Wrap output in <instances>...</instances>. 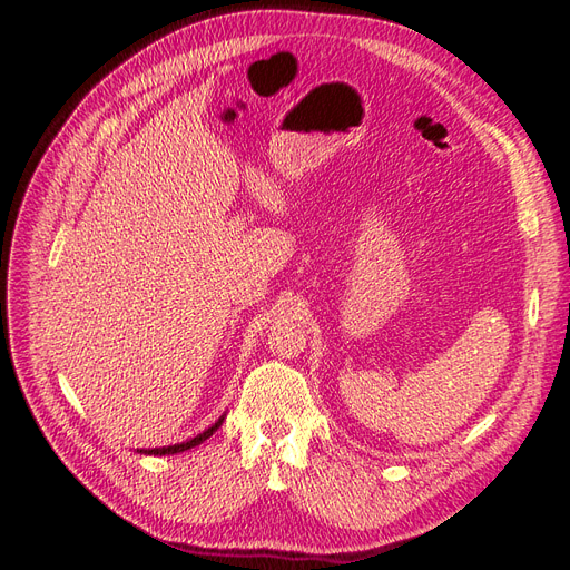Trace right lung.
I'll return each instance as SVG.
<instances>
[{"instance_id":"obj_1","label":"right lung","mask_w":570,"mask_h":570,"mask_svg":"<svg viewBox=\"0 0 570 570\" xmlns=\"http://www.w3.org/2000/svg\"><path fill=\"white\" fill-rule=\"evenodd\" d=\"M223 423V419H218L212 428H206L202 435H197V438H193V440H187V442H183V444H174V446H161V450H147L145 454H178V452H185V450H193V446H197V444H202L206 438H212L214 433H216V428ZM142 452V450H140Z\"/></svg>"}]
</instances>
